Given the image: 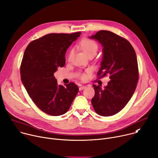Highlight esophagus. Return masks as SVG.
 Returning <instances> with one entry per match:
<instances>
[{
	"instance_id": "1",
	"label": "esophagus",
	"mask_w": 158,
	"mask_h": 158,
	"mask_svg": "<svg viewBox=\"0 0 158 158\" xmlns=\"http://www.w3.org/2000/svg\"><path fill=\"white\" fill-rule=\"evenodd\" d=\"M85 88H86L85 85H81L80 87H79V91H82V90L84 89Z\"/></svg>"
}]
</instances>
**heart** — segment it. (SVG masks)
<instances>
[{
    "instance_id": "1",
    "label": "heart",
    "mask_w": 158,
    "mask_h": 158,
    "mask_svg": "<svg viewBox=\"0 0 158 158\" xmlns=\"http://www.w3.org/2000/svg\"><path fill=\"white\" fill-rule=\"evenodd\" d=\"M81 46L84 52L89 56L90 54H96L98 50V44L94 40L90 39H84L81 42ZM74 51L71 50L69 54V60H71L73 56ZM87 74L85 73H80L79 77L82 80H85L87 79Z\"/></svg>"
}]
</instances>
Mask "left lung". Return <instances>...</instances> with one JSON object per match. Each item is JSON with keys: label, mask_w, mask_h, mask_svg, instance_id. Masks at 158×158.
<instances>
[{"label": "left lung", "mask_w": 158, "mask_h": 158, "mask_svg": "<svg viewBox=\"0 0 158 158\" xmlns=\"http://www.w3.org/2000/svg\"><path fill=\"white\" fill-rule=\"evenodd\" d=\"M103 47V57L98 76L110 75L104 89L93 85L95 95L91 100L97 114L114 115L121 110L132 96L139 79L137 57L130 42L108 31H99L90 37Z\"/></svg>", "instance_id": "left-lung-1"}]
</instances>
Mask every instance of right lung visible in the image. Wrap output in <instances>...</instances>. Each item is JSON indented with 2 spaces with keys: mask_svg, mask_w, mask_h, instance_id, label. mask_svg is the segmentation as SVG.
<instances>
[{
  "mask_svg": "<svg viewBox=\"0 0 158 158\" xmlns=\"http://www.w3.org/2000/svg\"><path fill=\"white\" fill-rule=\"evenodd\" d=\"M81 34H49L32 41L25 50L20 69L22 82L38 108L51 116L65 114L79 91L74 82L58 85L54 73L64 66L67 49Z\"/></svg>",
  "mask_w": 158,
  "mask_h": 158,
  "instance_id": "obj_1",
  "label": "right lung"
}]
</instances>
